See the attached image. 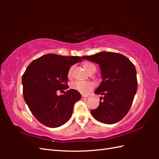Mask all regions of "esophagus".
I'll return each instance as SVG.
<instances>
[{
  "instance_id": "esophagus-1",
  "label": "esophagus",
  "mask_w": 159,
  "mask_h": 159,
  "mask_svg": "<svg viewBox=\"0 0 159 159\" xmlns=\"http://www.w3.org/2000/svg\"><path fill=\"white\" fill-rule=\"evenodd\" d=\"M89 96H85V95L82 96V99H83V100H86V99H89Z\"/></svg>"
}]
</instances>
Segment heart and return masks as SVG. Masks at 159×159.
I'll return each instance as SVG.
<instances>
[{
  "instance_id": "obj_1",
  "label": "heart",
  "mask_w": 159,
  "mask_h": 159,
  "mask_svg": "<svg viewBox=\"0 0 159 159\" xmlns=\"http://www.w3.org/2000/svg\"><path fill=\"white\" fill-rule=\"evenodd\" d=\"M83 66L87 72L89 74L91 72H95L96 67L94 66V64L91 62L85 61L83 63ZM73 66H71L68 71H67V76L68 78H71L72 74ZM95 85L92 82H85V81H75L71 84V87L72 89L77 91L83 94H87L89 92H92L94 89Z\"/></svg>"
}]
</instances>
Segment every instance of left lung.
Listing matches in <instances>:
<instances>
[{
  "label": "left lung",
  "mask_w": 159,
  "mask_h": 159,
  "mask_svg": "<svg viewBox=\"0 0 159 159\" xmlns=\"http://www.w3.org/2000/svg\"><path fill=\"white\" fill-rule=\"evenodd\" d=\"M81 57L99 64L102 73V81L95 93L103 97L100 98L99 106L91 111V113L100 122H118L129 111L137 90L134 64L124 55L112 52Z\"/></svg>",
  "instance_id": "obj_1"
}]
</instances>
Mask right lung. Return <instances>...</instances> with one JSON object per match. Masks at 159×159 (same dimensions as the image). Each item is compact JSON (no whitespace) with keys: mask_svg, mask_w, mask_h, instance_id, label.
<instances>
[{"mask_svg":"<svg viewBox=\"0 0 159 159\" xmlns=\"http://www.w3.org/2000/svg\"><path fill=\"white\" fill-rule=\"evenodd\" d=\"M81 61L78 56L48 54L28 66L22 78L23 96L40 123L57 128L72 116L74 104L81 98V94L72 89L58 96L57 92L68 88L67 71L71 66Z\"/></svg>","mask_w":159,"mask_h":159,"instance_id":"add662e5","label":"right lung"}]
</instances>
